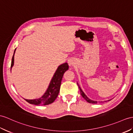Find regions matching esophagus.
Returning <instances> with one entry per match:
<instances>
[{
  "label": "esophagus",
  "instance_id": "34e87169",
  "mask_svg": "<svg viewBox=\"0 0 133 133\" xmlns=\"http://www.w3.org/2000/svg\"><path fill=\"white\" fill-rule=\"evenodd\" d=\"M68 63L69 66L72 65L74 64V60L72 59H70L68 60Z\"/></svg>",
  "mask_w": 133,
  "mask_h": 133
}]
</instances>
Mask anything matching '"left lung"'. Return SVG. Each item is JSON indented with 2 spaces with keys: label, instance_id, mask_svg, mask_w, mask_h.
<instances>
[{
  "label": "left lung",
  "instance_id": "left-lung-1",
  "mask_svg": "<svg viewBox=\"0 0 133 133\" xmlns=\"http://www.w3.org/2000/svg\"><path fill=\"white\" fill-rule=\"evenodd\" d=\"M77 85H78V88H79V90H80V92H81V95H82V96L83 97V98L85 99L86 101L88 102V103H94V104H95V103H98V102L97 101H94V100H91L90 99V98H89L88 97H87L86 95V94L85 93L83 92V91H82V89H81V88L80 87V86H79V85H78V83H77ZM109 100H108V101H109Z\"/></svg>",
  "mask_w": 133,
  "mask_h": 133
}]
</instances>
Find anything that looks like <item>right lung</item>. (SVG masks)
Returning a JSON list of instances; mask_svg holds the SVG:
<instances>
[{"label":"right lung","mask_w":133,"mask_h":133,"mask_svg":"<svg viewBox=\"0 0 133 133\" xmlns=\"http://www.w3.org/2000/svg\"><path fill=\"white\" fill-rule=\"evenodd\" d=\"M16 49L15 50L14 55L12 57L11 70L14 65V55ZM68 69L69 66L67 63L61 64L60 65L58 66L55 73H54V76L52 78L51 82L49 84V86H48L46 91L45 92L43 96L39 98L35 99H24L27 102L31 104L45 105L51 104L52 103H53L55 101V100L56 99L58 94H59L63 76L64 73Z\"/></svg>","instance_id":"obj_1"}]
</instances>
